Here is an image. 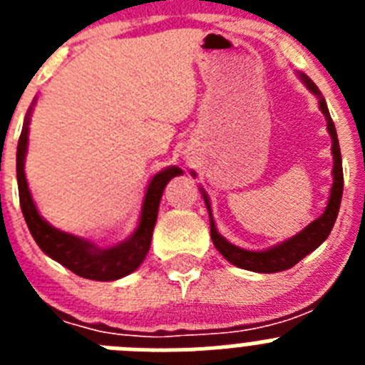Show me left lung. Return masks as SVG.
<instances>
[{
    "label": "left lung",
    "mask_w": 365,
    "mask_h": 365,
    "mask_svg": "<svg viewBox=\"0 0 365 365\" xmlns=\"http://www.w3.org/2000/svg\"><path fill=\"white\" fill-rule=\"evenodd\" d=\"M302 80L305 82V86L309 87V91H312L314 95L320 96L318 87L314 86L309 76L305 74H299ZM320 109L325 115V120H327V130L331 138H333V159H334V168L333 175L334 182L333 188H331V195H329V202L325 212L322 214V217H318L316 221H312L307 228H303L299 234H296L291 240L283 241V243L276 245V247L269 248V250H259V252H254V250H245V248L235 247V245L228 243L225 237L217 232L214 225V219H212V210H210V201H208V195L202 192V197H205L206 208H208V214H210V235L212 241H214L215 248H217L221 256L227 261H230L232 265L240 267L245 270H254V272H279V270H287L294 267L299 259L311 254L314 248L320 247L327 235L331 234L334 227V221H336L338 210H340V201H341V192H344V170H341V153H340V144H338L336 137V128H334V122L329 115L327 104L325 100L320 96Z\"/></svg>",
    "instance_id": "8db88e82"
}]
</instances>
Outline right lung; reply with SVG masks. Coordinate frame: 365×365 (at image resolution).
I'll use <instances>...</instances> for the list:
<instances>
[{"instance_id":"obj_1","label":"right lung","mask_w":365,"mask_h":365,"mask_svg":"<svg viewBox=\"0 0 365 365\" xmlns=\"http://www.w3.org/2000/svg\"><path fill=\"white\" fill-rule=\"evenodd\" d=\"M29 117H31V109L25 117L24 130L19 135L18 151H16V175H18L21 212H24L25 222H27L29 230H31L38 247L76 276L95 279V282H113V279L124 278L133 270H137L146 257L148 250H150L151 235H153V227L155 221H157V214H159V202L164 188L170 182V179L180 175L182 172L179 168L172 166L153 175L150 186H148L140 222H138L135 234L111 248H96L91 241L51 227L49 222L38 214L24 172L29 140Z\"/></svg>"}]
</instances>
